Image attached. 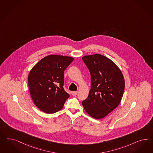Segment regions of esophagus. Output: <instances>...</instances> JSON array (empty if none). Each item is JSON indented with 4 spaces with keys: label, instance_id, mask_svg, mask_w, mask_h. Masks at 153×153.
Wrapping results in <instances>:
<instances>
[{
    "label": "esophagus",
    "instance_id": "34e87169",
    "mask_svg": "<svg viewBox=\"0 0 153 153\" xmlns=\"http://www.w3.org/2000/svg\"><path fill=\"white\" fill-rule=\"evenodd\" d=\"M72 94L74 96H76V95L77 94V91H72Z\"/></svg>",
    "mask_w": 153,
    "mask_h": 153
}]
</instances>
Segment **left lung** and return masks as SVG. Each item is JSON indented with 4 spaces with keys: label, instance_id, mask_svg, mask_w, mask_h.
<instances>
[{
    "label": "left lung",
    "instance_id": "obj_1",
    "mask_svg": "<svg viewBox=\"0 0 153 153\" xmlns=\"http://www.w3.org/2000/svg\"><path fill=\"white\" fill-rule=\"evenodd\" d=\"M82 59L91 77V89L82 104L90 116L100 119L120 103L125 88L124 79L116 64L103 55L85 56Z\"/></svg>",
    "mask_w": 153,
    "mask_h": 153
}]
</instances>
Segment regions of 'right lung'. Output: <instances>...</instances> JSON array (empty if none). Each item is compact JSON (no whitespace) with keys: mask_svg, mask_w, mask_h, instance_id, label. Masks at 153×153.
I'll list each match as a JSON object with an SVG mask.
<instances>
[{"mask_svg":"<svg viewBox=\"0 0 153 153\" xmlns=\"http://www.w3.org/2000/svg\"><path fill=\"white\" fill-rule=\"evenodd\" d=\"M74 58L49 55L39 61L30 71L28 85L34 104L41 111L53 114L60 110L69 94L63 88L64 72Z\"/></svg>","mask_w":153,"mask_h":153,"instance_id":"right-lung-1","label":"right lung"}]
</instances>
